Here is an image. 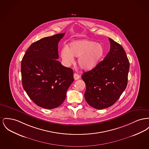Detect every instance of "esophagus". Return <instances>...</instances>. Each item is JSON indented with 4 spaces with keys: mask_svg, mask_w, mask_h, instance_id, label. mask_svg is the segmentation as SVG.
<instances>
[{
    "mask_svg": "<svg viewBox=\"0 0 149 149\" xmlns=\"http://www.w3.org/2000/svg\"><path fill=\"white\" fill-rule=\"evenodd\" d=\"M79 78H80V76H79V75H78V74L75 73V74H74V79H75V80H76L79 79Z\"/></svg>",
    "mask_w": 149,
    "mask_h": 149,
    "instance_id": "obj_1",
    "label": "esophagus"
}]
</instances>
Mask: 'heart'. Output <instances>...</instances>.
<instances>
[{"instance_id": "b5f03b06", "label": "heart", "mask_w": 149, "mask_h": 149, "mask_svg": "<svg viewBox=\"0 0 149 149\" xmlns=\"http://www.w3.org/2000/svg\"><path fill=\"white\" fill-rule=\"evenodd\" d=\"M105 53L103 45L89 40H75L69 44V48L66 46L62 48L61 56L67 63L74 61V56L79 57V66L85 70L95 68L100 62Z\"/></svg>"}]
</instances>
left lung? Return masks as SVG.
I'll return each mask as SVG.
<instances>
[{
  "label": "left lung",
  "mask_w": 149,
  "mask_h": 149,
  "mask_svg": "<svg viewBox=\"0 0 149 149\" xmlns=\"http://www.w3.org/2000/svg\"><path fill=\"white\" fill-rule=\"evenodd\" d=\"M109 39L110 49L104 60L81 76L86 85L85 100L96 109L114 105L127 85L129 60L122 46Z\"/></svg>",
  "instance_id": "1"
}]
</instances>
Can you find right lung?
<instances>
[{"mask_svg":"<svg viewBox=\"0 0 149 149\" xmlns=\"http://www.w3.org/2000/svg\"><path fill=\"white\" fill-rule=\"evenodd\" d=\"M65 34L45 37L33 43L21 61L23 88L36 105L44 109L61 105L74 81L72 70L57 60L58 43Z\"/></svg>","mask_w":149,"mask_h":149,"instance_id":"add662e5","label":"right lung"}]
</instances>
